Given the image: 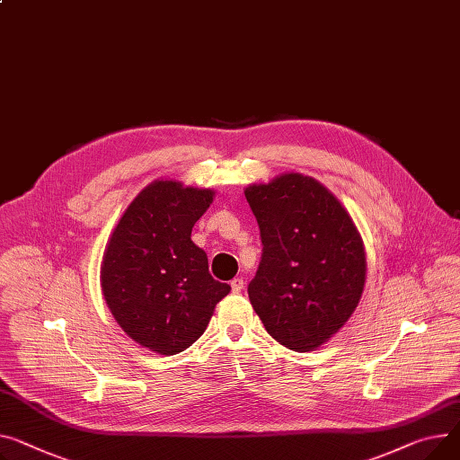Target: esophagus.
Here are the masks:
<instances>
[{
    "label": "esophagus",
    "mask_w": 460,
    "mask_h": 460,
    "mask_svg": "<svg viewBox=\"0 0 460 460\" xmlns=\"http://www.w3.org/2000/svg\"><path fill=\"white\" fill-rule=\"evenodd\" d=\"M242 288H243V281H242V279H238V278H236V279H233V281H231V290H233L234 294H238Z\"/></svg>",
    "instance_id": "1"
}]
</instances>
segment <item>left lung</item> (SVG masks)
I'll list each match as a JSON object with an SVG mask.
<instances>
[{
  "instance_id": "left-lung-1",
  "label": "left lung",
  "mask_w": 460,
  "mask_h": 460,
  "mask_svg": "<svg viewBox=\"0 0 460 460\" xmlns=\"http://www.w3.org/2000/svg\"><path fill=\"white\" fill-rule=\"evenodd\" d=\"M243 194L262 240L248 285L253 311L281 346L313 351L357 309L366 281L362 238L341 201L313 177L283 173Z\"/></svg>"
}]
</instances>
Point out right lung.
Listing matches in <instances>:
<instances>
[{"instance_id":"right-lung-1","label":"right lung","mask_w":460,"mask_h":460,"mask_svg":"<svg viewBox=\"0 0 460 460\" xmlns=\"http://www.w3.org/2000/svg\"><path fill=\"white\" fill-rule=\"evenodd\" d=\"M214 190L153 181L126 208L102 264V290L118 325L163 355L192 346L231 290L208 273L192 227Z\"/></svg>"}]
</instances>
